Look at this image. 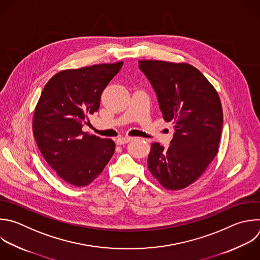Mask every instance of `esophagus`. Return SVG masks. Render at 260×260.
Segmentation results:
<instances>
[{
    "instance_id": "1",
    "label": "esophagus",
    "mask_w": 260,
    "mask_h": 260,
    "mask_svg": "<svg viewBox=\"0 0 260 260\" xmlns=\"http://www.w3.org/2000/svg\"><path fill=\"white\" fill-rule=\"evenodd\" d=\"M133 139H134V138H132V137H123V138H119V139L117 140V145H124V144H126V143H128V142L133 141Z\"/></svg>"
}]
</instances>
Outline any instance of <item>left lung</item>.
<instances>
[{
	"label": "left lung",
	"mask_w": 260,
	"mask_h": 260,
	"mask_svg": "<svg viewBox=\"0 0 260 260\" xmlns=\"http://www.w3.org/2000/svg\"><path fill=\"white\" fill-rule=\"evenodd\" d=\"M166 122L175 128L170 146L151 145L148 169L167 190H182L196 182L218 152L223 115L213 85L194 66L140 60Z\"/></svg>",
	"instance_id": "1"
}]
</instances>
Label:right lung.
<instances>
[{
  "instance_id": "1",
  "label": "right lung",
  "mask_w": 260,
  "mask_h": 260,
  "mask_svg": "<svg viewBox=\"0 0 260 260\" xmlns=\"http://www.w3.org/2000/svg\"><path fill=\"white\" fill-rule=\"evenodd\" d=\"M123 62L96 64L56 73L35 109L32 132L38 147L57 176L74 187L90 185L111 159L115 143L82 132L99 110L101 95Z\"/></svg>"
}]
</instances>
